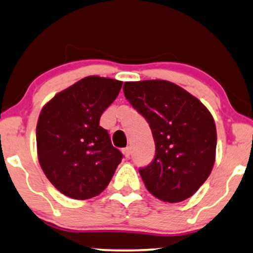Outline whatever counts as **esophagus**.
<instances>
[{
	"label": "esophagus",
	"instance_id": "obj_1",
	"mask_svg": "<svg viewBox=\"0 0 253 253\" xmlns=\"http://www.w3.org/2000/svg\"><path fill=\"white\" fill-rule=\"evenodd\" d=\"M123 154H124L125 158L128 159L130 154H132V148H130V147H126V148H124L123 149Z\"/></svg>",
	"mask_w": 253,
	"mask_h": 253
}]
</instances>
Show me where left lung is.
<instances>
[{
  "instance_id": "obj_1",
  "label": "left lung",
  "mask_w": 253,
  "mask_h": 253,
  "mask_svg": "<svg viewBox=\"0 0 253 253\" xmlns=\"http://www.w3.org/2000/svg\"><path fill=\"white\" fill-rule=\"evenodd\" d=\"M124 93L149 124L155 156L139 172L147 190L164 202L187 200L215 164L216 125L208 108L167 81L126 82Z\"/></svg>"
}]
</instances>
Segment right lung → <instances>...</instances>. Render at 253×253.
Masks as SVG:
<instances>
[{
    "instance_id": "right-lung-1",
    "label": "right lung",
    "mask_w": 253,
    "mask_h": 253,
    "mask_svg": "<svg viewBox=\"0 0 253 253\" xmlns=\"http://www.w3.org/2000/svg\"><path fill=\"white\" fill-rule=\"evenodd\" d=\"M123 82L88 76L57 93L42 108L36 128L38 161L65 196L87 200L105 190L123 154L99 126Z\"/></svg>"
}]
</instances>
